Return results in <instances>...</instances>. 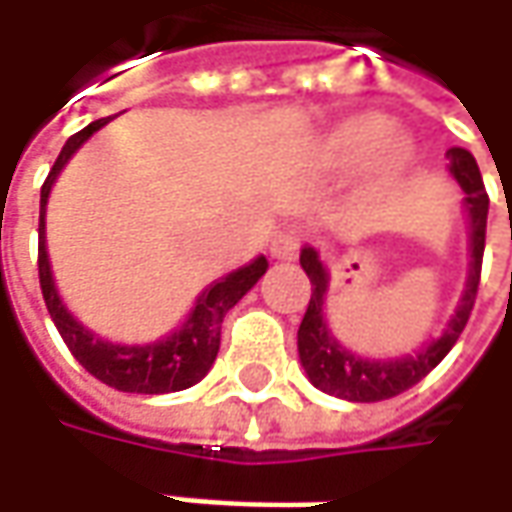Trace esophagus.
Masks as SVG:
<instances>
[{
	"instance_id": "obj_1",
	"label": "esophagus",
	"mask_w": 512,
	"mask_h": 512,
	"mask_svg": "<svg viewBox=\"0 0 512 512\" xmlns=\"http://www.w3.org/2000/svg\"><path fill=\"white\" fill-rule=\"evenodd\" d=\"M299 247H302V233L299 230H282L270 242V256L282 259V262H293L299 256Z\"/></svg>"
}]
</instances>
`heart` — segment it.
I'll use <instances>...</instances> for the list:
<instances>
[{"instance_id":"b5f03b06","label":"heart","mask_w":512,"mask_h":512,"mask_svg":"<svg viewBox=\"0 0 512 512\" xmlns=\"http://www.w3.org/2000/svg\"><path fill=\"white\" fill-rule=\"evenodd\" d=\"M370 153L382 173H396L410 159L407 139L387 133V119L379 113L347 116L319 142V162L333 170L356 168Z\"/></svg>"}]
</instances>
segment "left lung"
<instances>
[{
	"label": "left lung",
	"mask_w": 512,
	"mask_h": 512,
	"mask_svg": "<svg viewBox=\"0 0 512 512\" xmlns=\"http://www.w3.org/2000/svg\"><path fill=\"white\" fill-rule=\"evenodd\" d=\"M450 173L464 190V207L470 219V273L464 285L462 302L456 307V316L447 322L439 339L427 342L416 356L402 359H362L353 356L344 344L333 339L325 322V296H327V270L319 262V253L305 247L299 262L305 267L307 279L313 285L310 302H307L305 319L299 325V359L305 367L307 379L313 387L325 390L330 396H339L347 402H382L393 399L413 384H419L450 353V347L459 342L464 325L470 319V310L476 305L479 279H482L484 233H487V190H484L482 173L473 159V153L464 148L447 150Z\"/></svg>",
	"instance_id": "obj_1"
}]
</instances>
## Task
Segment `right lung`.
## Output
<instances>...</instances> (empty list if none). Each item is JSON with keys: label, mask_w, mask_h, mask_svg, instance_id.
Returning <instances> with one entry per match:
<instances>
[{"label": "right lung", "mask_w": 512, "mask_h": 512, "mask_svg": "<svg viewBox=\"0 0 512 512\" xmlns=\"http://www.w3.org/2000/svg\"><path fill=\"white\" fill-rule=\"evenodd\" d=\"M108 119H96L88 128L73 133L62 153L56 156L48 179L42 185V199H39V285L48 305L50 319L65 339L68 350L76 356V362L96 376L108 387H116L122 393H176L193 387L207 376V370L216 362L219 342H222V322L227 310L245 296L250 287L256 285L267 270L265 256H256L250 265L239 267L233 273L222 276L219 282L207 287L205 293L196 299V307L190 310L185 325L173 330L168 339H159L153 344H113L96 336L93 330L76 322L70 310L62 305L59 290L53 285L50 273L48 245H45V207H48L50 187L56 176L70 162V156L88 142L99 128H105Z\"/></svg>", "instance_id": "obj_1"}]
</instances>
